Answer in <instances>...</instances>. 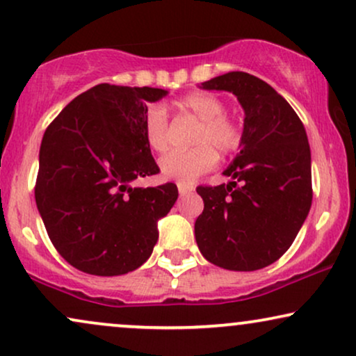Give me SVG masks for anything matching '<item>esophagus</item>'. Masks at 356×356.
<instances>
[{"mask_svg":"<svg viewBox=\"0 0 356 356\" xmlns=\"http://www.w3.org/2000/svg\"><path fill=\"white\" fill-rule=\"evenodd\" d=\"M193 190H195V188H193L191 185H183V183H178V193H179V196L190 195V193H193Z\"/></svg>","mask_w":356,"mask_h":356,"instance_id":"34e87169","label":"esophagus"}]
</instances>
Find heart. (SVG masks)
Masks as SVG:
<instances>
[{"mask_svg": "<svg viewBox=\"0 0 356 356\" xmlns=\"http://www.w3.org/2000/svg\"><path fill=\"white\" fill-rule=\"evenodd\" d=\"M179 112L200 120L195 143L198 147L186 152H171L160 160L161 177L171 181L193 183L196 178L213 170L218 163V152L232 153L243 142V129L226 115V104L218 95L195 92L177 104ZM143 134L153 152L163 153L170 145L168 115L161 105L153 104L143 117Z\"/></svg>", "mask_w": 356, "mask_h": 356, "instance_id": "1", "label": "heart"}]
</instances>
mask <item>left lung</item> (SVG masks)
<instances>
[{
  "label": "left lung",
  "mask_w": 356,
  "mask_h": 356,
  "mask_svg": "<svg viewBox=\"0 0 356 356\" xmlns=\"http://www.w3.org/2000/svg\"><path fill=\"white\" fill-rule=\"evenodd\" d=\"M201 89L232 92L245 117L241 152L222 173L232 181L196 188L204 201L196 243L222 269H262L291 248L312 206L304 124L282 95L248 72L222 74Z\"/></svg>",
  "instance_id": "8db88e82"
}]
</instances>
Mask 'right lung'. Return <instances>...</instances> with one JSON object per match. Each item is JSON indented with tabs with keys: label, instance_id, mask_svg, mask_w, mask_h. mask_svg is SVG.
Here are the masks:
<instances>
[{
	"label": "right lung",
	"instance_id": "add662e5",
	"mask_svg": "<svg viewBox=\"0 0 356 356\" xmlns=\"http://www.w3.org/2000/svg\"><path fill=\"white\" fill-rule=\"evenodd\" d=\"M168 92L99 84L47 127L39 150L36 204L57 252L92 275H122L152 256L158 219L178 198L173 183L134 188L160 168L143 134L148 102Z\"/></svg>",
	"mask_w": 356,
	"mask_h": 356
}]
</instances>
